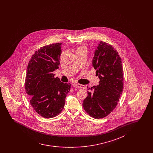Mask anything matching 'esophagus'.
I'll return each instance as SVG.
<instances>
[{
	"label": "esophagus",
	"instance_id": "obj_1",
	"mask_svg": "<svg viewBox=\"0 0 153 153\" xmlns=\"http://www.w3.org/2000/svg\"><path fill=\"white\" fill-rule=\"evenodd\" d=\"M74 87L76 88H86V86L85 85H81V84H79V83H74Z\"/></svg>",
	"mask_w": 153,
	"mask_h": 153
}]
</instances>
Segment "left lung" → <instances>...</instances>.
<instances>
[{"mask_svg": "<svg viewBox=\"0 0 153 153\" xmlns=\"http://www.w3.org/2000/svg\"><path fill=\"white\" fill-rule=\"evenodd\" d=\"M93 66L100 81L88 91L82 106L95 119L108 116L114 109L123 88V72L118 51L111 44L100 41L93 58Z\"/></svg>", "mask_w": 153, "mask_h": 153, "instance_id": "8db88e82", "label": "left lung"}]
</instances>
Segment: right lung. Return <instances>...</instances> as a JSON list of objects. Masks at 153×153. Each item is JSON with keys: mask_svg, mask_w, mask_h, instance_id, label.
<instances>
[{"mask_svg": "<svg viewBox=\"0 0 153 153\" xmlns=\"http://www.w3.org/2000/svg\"><path fill=\"white\" fill-rule=\"evenodd\" d=\"M62 43L41 47L28 62L25 79L26 92L30 102L37 113L45 118L60 114L65 98L70 91V83L62 82L53 72L59 68Z\"/></svg>", "mask_w": 153, "mask_h": 153, "instance_id": "add662e5", "label": "right lung"}]
</instances>
